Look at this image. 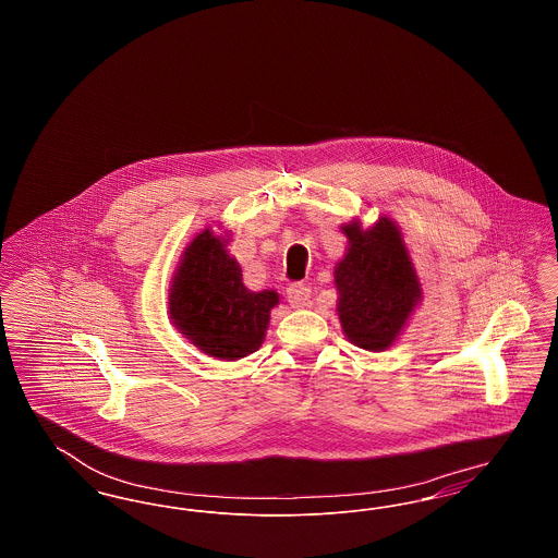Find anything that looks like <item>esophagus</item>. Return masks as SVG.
<instances>
[{"label":"esophagus","instance_id":"34e87169","mask_svg":"<svg viewBox=\"0 0 558 558\" xmlns=\"http://www.w3.org/2000/svg\"><path fill=\"white\" fill-rule=\"evenodd\" d=\"M287 296H289L291 307L299 310V307H305V305L310 303L312 289H310V287H305V284H291V287H289V291H287Z\"/></svg>","mask_w":558,"mask_h":558}]
</instances>
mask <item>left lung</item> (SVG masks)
<instances>
[{
	"label": "left lung",
	"mask_w": 558,
	"mask_h": 558,
	"mask_svg": "<svg viewBox=\"0 0 558 558\" xmlns=\"http://www.w3.org/2000/svg\"><path fill=\"white\" fill-rule=\"evenodd\" d=\"M343 259L335 266L337 316L347 341L366 351L393 345L423 301V287L398 223L383 215L364 228L360 219L341 226Z\"/></svg>",
	"instance_id": "obj_1"
}]
</instances>
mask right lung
Returning <instances> with one entry per match:
<instances>
[{"label": "right lung", "mask_w": 558, "mask_h": 558, "mask_svg": "<svg viewBox=\"0 0 558 558\" xmlns=\"http://www.w3.org/2000/svg\"><path fill=\"white\" fill-rule=\"evenodd\" d=\"M230 232L201 230L187 244L169 284L171 324L205 355L236 362L266 339L271 310L280 294L248 291L236 257L228 253Z\"/></svg>", "instance_id": "add662e5"}]
</instances>
